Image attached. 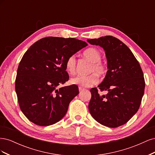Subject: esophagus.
Wrapping results in <instances>:
<instances>
[{"label":"esophagus","mask_w":155,"mask_h":155,"mask_svg":"<svg viewBox=\"0 0 155 155\" xmlns=\"http://www.w3.org/2000/svg\"><path fill=\"white\" fill-rule=\"evenodd\" d=\"M84 89H85V88H83V87H79V92H81V91H83V90H84Z\"/></svg>","instance_id":"34e87169"}]
</instances>
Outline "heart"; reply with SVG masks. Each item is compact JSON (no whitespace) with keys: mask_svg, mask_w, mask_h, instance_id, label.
<instances>
[{"mask_svg":"<svg viewBox=\"0 0 155 155\" xmlns=\"http://www.w3.org/2000/svg\"><path fill=\"white\" fill-rule=\"evenodd\" d=\"M83 56L90 61L91 65L89 67L87 76H77L71 79L70 82L75 85L83 87H90L98 82V76H105L108 71L107 64L101 61V51L94 48H89L83 51ZM65 68L70 74H74L76 72V59L74 55H71L67 59Z\"/></svg>","mask_w":155,"mask_h":155,"instance_id":"1","label":"heart"}]
</instances>
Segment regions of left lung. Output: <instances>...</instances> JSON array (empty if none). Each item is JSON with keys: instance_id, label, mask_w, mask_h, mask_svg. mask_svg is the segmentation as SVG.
I'll use <instances>...</instances> for the list:
<instances>
[{"instance_id": "left-lung-1", "label": "left lung", "mask_w": 155, "mask_h": 155, "mask_svg": "<svg viewBox=\"0 0 155 155\" xmlns=\"http://www.w3.org/2000/svg\"><path fill=\"white\" fill-rule=\"evenodd\" d=\"M104 49L108 71L98 88L91 89L88 109L97 122L115 128L126 124L137 113L144 94L145 79L141 67L122 41L110 35L87 39ZM106 90L101 95L99 91Z\"/></svg>"}]
</instances>
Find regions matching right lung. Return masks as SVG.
Here are the masks:
<instances>
[{
	"mask_svg": "<svg viewBox=\"0 0 155 155\" xmlns=\"http://www.w3.org/2000/svg\"><path fill=\"white\" fill-rule=\"evenodd\" d=\"M87 46L75 38L47 37L26 51L18 67L15 92L21 111L32 123L53 125L66 114L70 102L79 94L78 87H57L69 79L68 58Z\"/></svg>",
	"mask_w": 155,
	"mask_h": 155,
	"instance_id": "obj_1",
	"label": "right lung"
}]
</instances>
